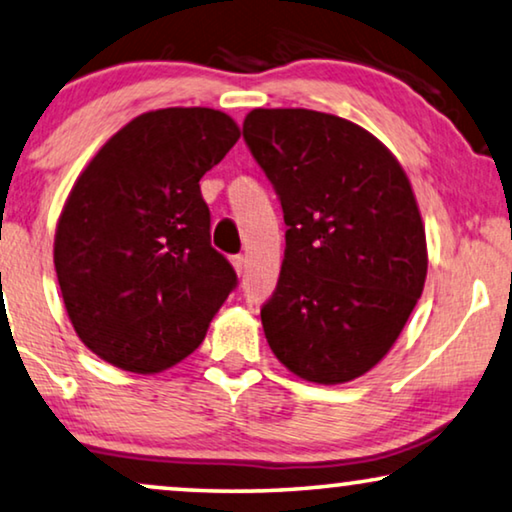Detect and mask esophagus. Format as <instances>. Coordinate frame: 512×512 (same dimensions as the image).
I'll return each instance as SVG.
<instances>
[{"label":"esophagus","instance_id":"esophagus-1","mask_svg":"<svg viewBox=\"0 0 512 512\" xmlns=\"http://www.w3.org/2000/svg\"><path fill=\"white\" fill-rule=\"evenodd\" d=\"M231 265L235 268V272L242 274L244 268H247V258H244V256H231Z\"/></svg>","mask_w":512,"mask_h":512}]
</instances>
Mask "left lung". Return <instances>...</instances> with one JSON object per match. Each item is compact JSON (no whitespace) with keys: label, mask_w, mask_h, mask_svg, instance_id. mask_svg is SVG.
<instances>
[{"label":"left lung","mask_w":512,"mask_h":512,"mask_svg":"<svg viewBox=\"0 0 512 512\" xmlns=\"http://www.w3.org/2000/svg\"><path fill=\"white\" fill-rule=\"evenodd\" d=\"M242 133L288 226L261 309L265 339L300 379H358L388 355L425 288V224L409 177L379 138L337 115L254 108Z\"/></svg>","instance_id":"1"}]
</instances>
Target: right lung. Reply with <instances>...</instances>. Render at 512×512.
I'll use <instances>...</instances> for the list:
<instances>
[{
	"label": "right lung",
	"instance_id": "right-lung-1",
	"mask_svg": "<svg viewBox=\"0 0 512 512\" xmlns=\"http://www.w3.org/2000/svg\"><path fill=\"white\" fill-rule=\"evenodd\" d=\"M214 108H161L110 136L59 214L55 272L87 348L133 374L177 365L238 277L210 244L201 177L238 143Z\"/></svg>",
	"mask_w": 512,
	"mask_h": 512
}]
</instances>
